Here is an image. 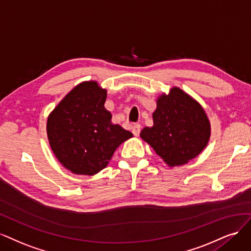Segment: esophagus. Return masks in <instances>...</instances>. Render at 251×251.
Here are the masks:
<instances>
[{"mask_svg":"<svg viewBox=\"0 0 251 251\" xmlns=\"http://www.w3.org/2000/svg\"><path fill=\"white\" fill-rule=\"evenodd\" d=\"M140 132H141V125L140 124H134L132 126V133L135 135V136H139L140 135Z\"/></svg>","mask_w":251,"mask_h":251,"instance_id":"obj_1","label":"esophagus"}]
</instances>
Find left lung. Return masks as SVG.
<instances>
[{
	"label": "left lung",
	"instance_id": "left-lung-1",
	"mask_svg": "<svg viewBox=\"0 0 251 251\" xmlns=\"http://www.w3.org/2000/svg\"><path fill=\"white\" fill-rule=\"evenodd\" d=\"M153 126L141 137L170 167L181 166L202 152L211 136V124L201 105L179 87L160 95L152 114Z\"/></svg>",
	"mask_w": 251,
	"mask_h": 251
}]
</instances>
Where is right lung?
<instances>
[{
    "mask_svg": "<svg viewBox=\"0 0 251 251\" xmlns=\"http://www.w3.org/2000/svg\"><path fill=\"white\" fill-rule=\"evenodd\" d=\"M106 90L96 81L76 85L49 115L47 134L53 153L72 173L95 175L133 134L111 123Z\"/></svg>",
    "mask_w": 251,
    "mask_h": 251,
    "instance_id": "right-lung-1",
    "label": "right lung"
}]
</instances>
